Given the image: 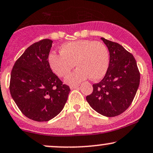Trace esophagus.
<instances>
[{"label": "esophagus", "mask_w": 153, "mask_h": 153, "mask_svg": "<svg viewBox=\"0 0 153 153\" xmlns=\"http://www.w3.org/2000/svg\"><path fill=\"white\" fill-rule=\"evenodd\" d=\"M78 87H79L78 85H71V89L73 90V89H75V88H78Z\"/></svg>", "instance_id": "obj_1"}]
</instances>
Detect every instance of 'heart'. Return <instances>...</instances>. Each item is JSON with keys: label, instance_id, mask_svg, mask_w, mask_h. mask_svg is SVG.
Here are the masks:
<instances>
[{"label": "heart", "instance_id": "1", "mask_svg": "<svg viewBox=\"0 0 153 153\" xmlns=\"http://www.w3.org/2000/svg\"><path fill=\"white\" fill-rule=\"evenodd\" d=\"M109 52L103 43L90 40H80L63 43L60 54L51 53L48 62L51 69L59 77H65L75 65V71L65 78L68 84L75 85L88 77L100 80L105 75L109 66Z\"/></svg>", "mask_w": 153, "mask_h": 153}]
</instances>
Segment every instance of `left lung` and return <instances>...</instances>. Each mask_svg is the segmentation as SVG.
Masks as SVG:
<instances>
[{
  "mask_svg": "<svg viewBox=\"0 0 153 153\" xmlns=\"http://www.w3.org/2000/svg\"><path fill=\"white\" fill-rule=\"evenodd\" d=\"M110 53L109 66L86 100L93 110L106 117L120 115L129 108L140 85V73L132 54L115 42L101 38Z\"/></svg>",
  "mask_w": 153,
  "mask_h": 153,
  "instance_id": "left-lung-1",
  "label": "left lung"
}]
</instances>
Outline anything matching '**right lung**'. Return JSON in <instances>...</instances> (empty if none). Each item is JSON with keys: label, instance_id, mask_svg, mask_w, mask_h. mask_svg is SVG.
Segmentation results:
<instances>
[{"label": "right lung", "instance_id": "right-lung-1", "mask_svg": "<svg viewBox=\"0 0 153 153\" xmlns=\"http://www.w3.org/2000/svg\"><path fill=\"white\" fill-rule=\"evenodd\" d=\"M52 43L43 39L32 44L15 62L10 74L9 89L13 99L25 116L38 122L58 115L71 91L49 65Z\"/></svg>", "mask_w": 153, "mask_h": 153}]
</instances>
